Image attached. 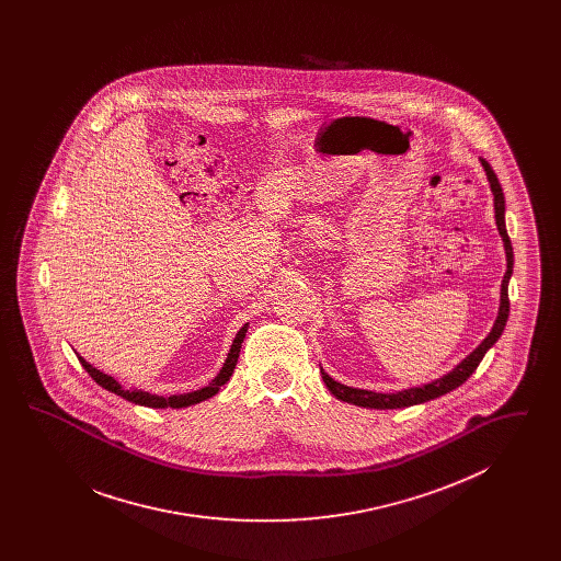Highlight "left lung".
Wrapping results in <instances>:
<instances>
[{
  "label": "left lung",
  "mask_w": 561,
  "mask_h": 561,
  "mask_svg": "<svg viewBox=\"0 0 561 561\" xmlns=\"http://www.w3.org/2000/svg\"><path fill=\"white\" fill-rule=\"evenodd\" d=\"M483 163V170L488 174V181H490V187L494 193V210H496V227H499V233L505 241V250H507V273H505V279H503V286H501V309H499V318L496 323L492 328V332L481 341L480 347L476 348L469 357H465L453 373L446 374L444 378L435 380V382H428L425 387H414V389H405V391H398V393H374V391H366V389H353L347 385H341L336 382L334 378H330L328 374L321 370V378L328 387V391L339 398V400L347 401L353 405H362V408H374V410H393V408H408V405H414V403H423V401L435 400L444 393H450L456 387H460L471 374L478 370L485 351L492 347L508 320V279H511V273H513V248H511V240L507 236V227H505V195H503V188L501 183L494 174V170L490 168V163L485 160H481Z\"/></svg>",
  "instance_id": "obj_1"
}]
</instances>
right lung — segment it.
<instances>
[{
  "instance_id": "obj_1",
  "label": "right lung",
  "mask_w": 561,
  "mask_h": 561,
  "mask_svg": "<svg viewBox=\"0 0 561 561\" xmlns=\"http://www.w3.org/2000/svg\"><path fill=\"white\" fill-rule=\"evenodd\" d=\"M245 330H248V325H243L240 332H238V336H236V341H233V345H231V351H229V357H227L222 370L218 373V376L214 378L213 382H210L208 387L199 389V391L185 393V396L160 398V396H151V393L138 391V389H124L113 376H107V374L92 368L83 357H80V362L81 366H83V370L92 376V380H96L103 389H107V391L119 396V398H124V400L133 401V403H138V405H149V408H168V405H170V408H187V405L199 403V401L208 400V398L216 396L218 389L231 378V374H233L236 366H238V357H240V348L241 343H243V336H245Z\"/></svg>"
}]
</instances>
